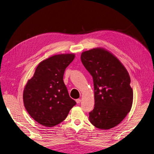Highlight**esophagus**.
Here are the masks:
<instances>
[{"label":"esophagus","instance_id":"esophagus-1","mask_svg":"<svg viewBox=\"0 0 154 154\" xmlns=\"http://www.w3.org/2000/svg\"><path fill=\"white\" fill-rule=\"evenodd\" d=\"M76 102H77V103H81V99H77V100H76Z\"/></svg>","mask_w":154,"mask_h":154}]
</instances>
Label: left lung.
Returning a JSON list of instances; mask_svg holds the SVG:
<instances>
[{"instance_id":"obj_1","label":"left lung","mask_w":154,"mask_h":154,"mask_svg":"<svg viewBox=\"0 0 154 154\" xmlns=\"http://www.w3.org/2000/svg\"><path fill=\"white\" fill-rule=\"evenodd\" d=\"M81 59L93 79L95 104L89 113V121L99 129L114 128L132 106L133 91L129 73L120 61L104 49L84 51Z\"/></svg>"}]
</instances>
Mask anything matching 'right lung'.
Returning <instances> with one entry per match:
<instances>
[{"label":"right lung","instance_id":"obj_1","mask_svg":"<svg viewBox=\"0 0 154 154\" xmlns=\"http://www.w3.org/2000/svg\"><path fill=\"white\" fill-rule=\"evenodd\" d=\"M73 54H57L40 63L24 89V105L38 123L53 127L67 117L76 102L72 99L63 82L66 68Z\"/></svg>","mask_w":154,"mask_h":154}]
</instances>
